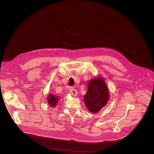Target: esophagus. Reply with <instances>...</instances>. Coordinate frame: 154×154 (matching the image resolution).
I'll return each mask as SVG.
<instances>
[{
  "label": "esophagus",
  "instance_id": "obj_1",
  "mask_svg": "<svg viewBox=\"0 0 154 154\" xmlns=\"http://www.w3.org/2000/svg\"><path fill=\"white\" fill-rule=\"evenodd\" d=\"M70 93L73 96V97H75L77 96V91L74 88H71V90H70Z\"/></svg>",
  "mask_w": 154,
  "mask_h": 154
}]
</instances>
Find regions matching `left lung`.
Listing matches in <instances>:
<instances>
[{
  "label": "left lung",
  "instance_id": "8db88e82",
  "mask_svg": "<svg viewBox=\"0 0 154 154\" xmlns=\"http://www.w3.org/2000/svg\"><path fill=\"white\" fill-rule=\"evenodd\" d=\"M88 88L84 96V102L88 110L97 113L106 105L109 92L104 79L97 77L88 82Z\"/></svg>",
  "mask_w": 154,
  "mask_h": 154
}]
</instances>
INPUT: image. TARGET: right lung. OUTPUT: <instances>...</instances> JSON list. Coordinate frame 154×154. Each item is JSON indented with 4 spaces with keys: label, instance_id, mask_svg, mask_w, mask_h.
I'll return each instance as SVG.
<instances>
[{
    "label": "right lung",
    "instance_id": "obj_1",
    "mask_svg": "<svg viewBox=\"0 0 154 154\" xmlns=\"http://www.w3.org/2000/svg\"><path fill=\"white\" fill-rule=\"evenodd\" d=\"M58 99H59V97H57V96H55L52 94H50L49 95V97L48 98V102L49 103V104L50 105V106H55L58 101Z\"/></svg>",
    "mask_w": 154,
    "mask_h": 154
}]
</instances>
